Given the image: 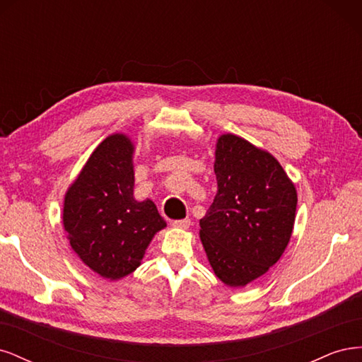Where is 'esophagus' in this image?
Wrapping results in <instances>:
<instances>
[{
  "instance_id": "1",
  "label": "esophagus",
  "mask_w": 362,
  "mask_h": 362,
  "mask_svg": "<svg viewBox=\"0 0 362 362\" xmlns=\"http://www.w3.org/2000/svg\"><path fill=\"white\" fill-rule=\"evenodd\" d=\"M172 226L175 229H187L190 226V218H181V221L172 222Z\"/></svg>"
}]
</instances>
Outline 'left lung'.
Masks as SVG:
<instances>
[{
    "label": "left lung",
    "mask_w": 362,
    "mask_h": 362,
    "mask_svg": "<svg viewBox=\"0 0 362 362\" xmlns=\"http://www.w3.org/2000/svg\"><path fill=\"white\" fill-rule=\"evenodd\" d=\"M217 193L199 221V237L216 276L246 287L286 250L294 226L298 192L270 152L235 134L216 144Z\"/></svg>",
    "instance_id": "8db88e82"
}]
</instances>
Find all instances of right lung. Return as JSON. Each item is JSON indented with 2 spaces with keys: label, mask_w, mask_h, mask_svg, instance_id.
<instances>
[{
  "label": "right lung",
  "mask_w": 362,
  "mask_h": 362,
  "mask_svg": "<svg viewBox=\"0 0 362 362\" xmlns=\"http://www.w3.org/2000/svg\"><path fill=\"white\" fill-rule=\"evenodd\" d=\"M133 156L134 144L127 134L105 137L63 202V228L72 250L110 281L133 273L151 240L166 228L154 202L134 198Z\"/></svg>",
  "instance_id": "right-lung-1"
}]
</instances>
